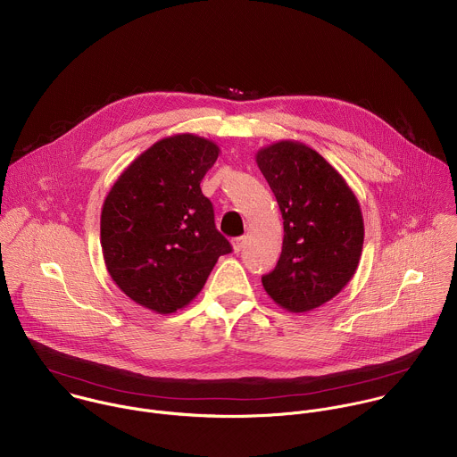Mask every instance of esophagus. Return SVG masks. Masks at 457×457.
Here are the masks:
<instances>
[{"mask_svg":"<svg viewBox=\"0 0 457 457\" xmlns=\"http://www.w3.org/2000/svg\"><path fill=\"white\" fill-rule=\"evenodd\" d=\"M245 241H246V237L245 236H241V237H234L232 239V250L237 253V252H241L243 250V246H245Z\"/></svg>","mask_w":457,"mask_h":457,"instance_id":"1","label":"esophagus"}]
</instances>
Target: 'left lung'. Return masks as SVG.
<instances>
[{"mask_svg": "<svg viewBox=\"0 0 457 457\" xmlns=\"http://www.w3.org/2000/svg\"><path fill=\"white\" fill-rule=\"evenodd\" d=\"M255 161L284 220L282 253L262 286L282 309L312 311L332 300L359 266L361 205L337 170L303 143H273Z\"/></svg>", "mask_w": 457, "mask_h": 457, "instance_id": "8db88e82", "label": "left lung"}]
</instances>
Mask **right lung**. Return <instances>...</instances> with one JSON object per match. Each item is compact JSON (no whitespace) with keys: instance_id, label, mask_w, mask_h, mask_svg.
Returning <instances> with one entry per match:
<instances>
[{"instance_id":"1","label":"right lung","mask_w":457,"mask_h":457,"mask_svg":"<svg viewBox=\"0 0 457 457\" xmlns=\"http://www.w3.org/2000/svg\"><path fill=\"white\" fill-rule=\"evenodd\" d=\"M220 146L195 134L164 137L111 187L100 220L109 275L136 303L170 314L205 286L230 243L214 225L200 182Z\"/></svg>"}]
</instances>
